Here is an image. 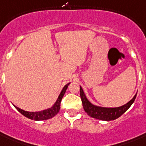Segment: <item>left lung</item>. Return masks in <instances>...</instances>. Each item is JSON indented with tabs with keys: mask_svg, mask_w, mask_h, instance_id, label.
<instances>
[{
	"mask_svg": "<svg viewBox=\"0 0 146 146\" xmlns=\"http://www.w3.org/2000/svg\"><path fill=\"white\" fill-rule=\"evenodd\" d=\"M136 94L129 102H127V104H123L122 106L116 107V108H105V107L98 106L92 104L87 98L83 89L80 86V97L85 111L91 117L101 120H105V121L116 120L118 117H120L123 113H124L134 102L136 99Z\"/></svg>",
	"mask_w": 146,
	"mask_h": 146,
	"instance_id": "8db88e82",
	"label": "left lung"
}]
</instances>
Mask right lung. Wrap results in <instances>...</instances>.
Here are the masks:
<instances>
[{"label": "right lung", "mask_w": 146, "mask_h": 146, "mask_svg": "<svg viewBox=\"0 0 146 146\" xmlns=\"http://www.w3.org/2000/svg\"><path fill=\"white\" fill-rule=\"evenodd\" d=\"M70 82H69L66 86H64V87L62 89L61 92H60V93L59 96L57 98V101L49 108H47L45 110H43V111H35V112H29V111H24L23 109L19 108L15 106V105H13V106L17 108V110L19 111V113H21L23 115L25 116L26 117L29 118V119L34 120H48V119L54 117L59 112L60 108V102H61L62 98L64 97V94L66 92V89H67V87L70 85Z\"/></svg>", "instance_id": "add662e5"}]
</instances>
